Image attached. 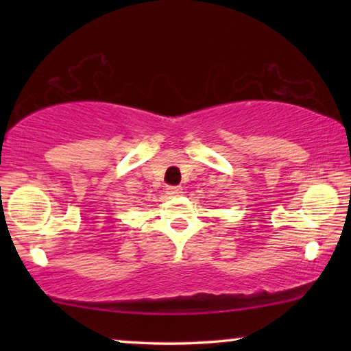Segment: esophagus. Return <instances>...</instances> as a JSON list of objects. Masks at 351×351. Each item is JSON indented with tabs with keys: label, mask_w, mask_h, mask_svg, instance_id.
<instances>
[{
	"label": "esophagus",
	"mask_w": 351,
	"mask_h": 351,
	"mask_svg": "<svg viewBox=\"0 0 351 351\" xmlns=\"http://www.w3.org/2000/svg\"><path fill=\"white\" fill-rule=\"evenodd\" d=\"M181 193H182L181 187H178V186H169L167 187V195H170V197H180Z\"/></svg>",
	"instance_id": "esophagus-1"
}]
</instances>
